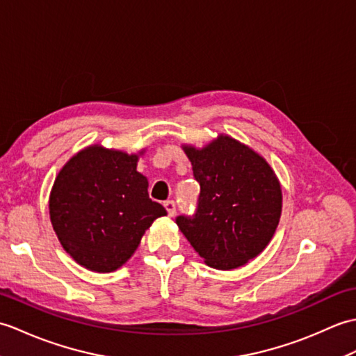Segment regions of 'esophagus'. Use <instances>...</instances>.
I'll return each instance as SVG.
<instances>
[{"instance_id": "34e87169", "label": "esophagus", "mask_w": 356, "mask_h": 356, "mask_svg": "<svg viewBox=\"0 0 356 356\" xmlns=\"http://www.w3.org/2000/svg\"><path fill=\"white\" fill-rule=\"evenodd\" d=\"M164 207H165V210H168V215L169 216H175V213H177V204H175V201H172V200L165 201L164 202Z\"/></svg>"}]
</instances>
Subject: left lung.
I'll return each mask as SVG.
<instances>
[{"label": "left lung", "instance_id": "left-lung-1", "mask_svg": "<svg viewBox=\"0 0 356 356\" xmlns=\"http://www.w3.org/2000/svg\"><path fill=\"white\" fill-rule=\"evenodd\" d=\"M201 193L179 230L205 264L233 270L254 259L279 225L282 191L262 156L227 136L201 151L184 147Z\"/></svg>", "mask_w": 356, "mask_h": 356}]
</instances>
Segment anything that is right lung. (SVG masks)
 I'll list each match as a JSON object with an SVG mask.
<instances>
[{"instance_id":"1","label":"right lung","mask_w":356,"mask_h":356,"mask_svg":"<svg viewBox=\"0 0 356 356\" xmlns=\"http://www.w3.org/2000/svg\"><path fill=\"white\" fill-rule=\"evenodd\" d=\"M137 155L92 146L71 158L50 195V219L62 247L91 271L120 268L156 218Z\"/></svg>"}]
</instances>
